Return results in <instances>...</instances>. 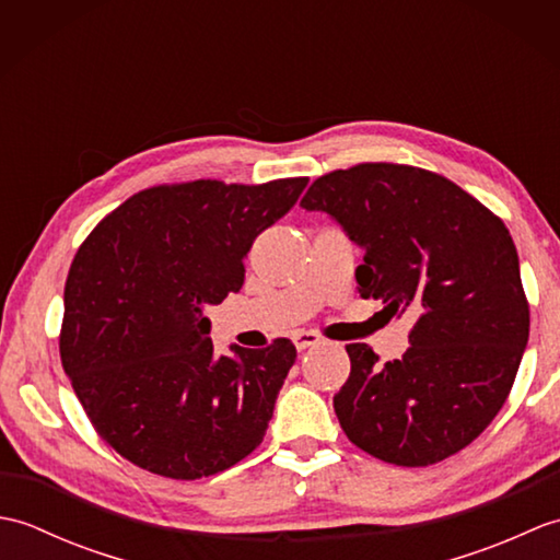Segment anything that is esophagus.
Listing matches in <instances>:
<instances>
[{"label":"esophagus","instance_id":"esophagus-1","mask_svg":"<svg viewBox=\"0 0 560 560\" xmlns=\"http://www.w3.org/2000/svg\"><path fill=\"white\" fill-rule=\"evenodd\" d=\"M293 343H295V349H299V351H305L311 347H317V343H323V337H319L317 331H295Z\"/></svg>","mask_w":560,"mask_h":560}]
</instances>
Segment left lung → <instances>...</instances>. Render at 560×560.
<instances>
[{
  "mask_svg": "<svg viewBox=\"0 0 560 560\" xmlns=\"http://www.w3.org/2000/svg\"><path fill=\"white\" fill-rule=\"evenodd\" d=\"M365 249L361 299L413 319L407 353L380 365L349 343L335 395L343 433L397 467H428L477 440L505 404L529 339V303L505 223L447 177L399 163L331 171L301 199Z\"/></svg>",
  "mask_w": 560,
  "mask_h": 560,
  "instance_id": "8db88e82",
  "label": "left lung"
}]
</instances>
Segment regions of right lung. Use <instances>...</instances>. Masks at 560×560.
Returning a JSON list of instances; mask_svg holds the SVG:
<instances>
[{
  "mask_svg": "<svg viewBox=\"0 0 560 560\" xmlns=\"http://www.w3.org/2000/svg\"><path fill=\"white\" fill-rule=\"evenodd\" d=\"M305 185L149 187L81 243L59 355L93 428L137 467L192 481L233 467L265 438L295 347L277 339L217 355L205 307L243 289L255 237Z\"/></svg>",
  "mask_w": 560,
  "mask_h": 560,
  "instance_id": "1",
  "label": "right lung"
}]
</instances>
